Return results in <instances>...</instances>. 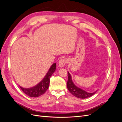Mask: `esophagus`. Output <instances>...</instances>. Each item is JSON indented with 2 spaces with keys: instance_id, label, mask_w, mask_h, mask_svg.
Instances as JSON below:
<instances>
[{
  "instance_id": "esophagus-1",
  "label": "esophagus",
  "mask_w": 122,
  "mask_h": 122,
  "mask_svg": "<svg viewBox=\"0 0 122 122\" xmlns=\"http://www.w3.org/2000/svg\"><path fill=\"white\" fill-rule=\"evenodd\" d=\"M67 61L66 60V59H61L58 62V66H60V67H63L67 64Z\"/></svg>"
}]
</instances>
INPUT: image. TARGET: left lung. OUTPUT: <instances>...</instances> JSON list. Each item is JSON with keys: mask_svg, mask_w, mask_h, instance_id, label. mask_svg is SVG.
Returning <instances> with one entry per match:
<instances>
[{"mask_svg": "<svg viewBox=\"0 0 122 122\" xmlns=\"http://www.w3.org/2000/svg\"><path fill=\"white\" fill-rule=\"evenodd\" d=\"M68 79L67 83V88L70 93H71L73 96H74L75 97L78 98L85 99L91 97L92 96H93L96 93V92H94V93H87V92L81 89V88L78 87H77L73 82L71 76L68 72Z\"/></svg>", "mask_w": 122, "mask_h": 122, "instance_id": "8db88e82", "label": "left lung"}]
</instances>
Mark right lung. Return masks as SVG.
<instances>
[{
    "instance_id": "right-lung-1",
    "label": "right lung",
    "mask_w": 122,
    "mask_h": 122,
    "mask_svg": "<svg viewBox=\"0 0 122 122\" xmlns=\"http://www.w3.org/2000/svg\"><path fill=\"white\" fill-rule=\"evenodd\" d=\"M55 69H56V64L54 63L51 66L46 75L40 83L34 87L28 88H25L20 86L21 90L26 95L30 97H38L43 95L48 88L50 78L55 71Z\"/></svg>"
}]
</instances>
